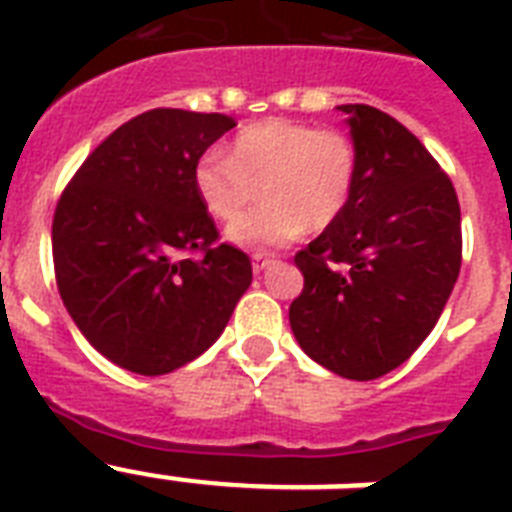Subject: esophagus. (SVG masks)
<instances>
[{
	"instance_id": "esophagus-1",
	"label": "esophagus",
	"mask_w": 512,
	"mask_h": 512,
	"mask_svg": "<svg viewBox=\"0 0 512 512\" xmlns=\"http://www.w3.org/2000/svg\"><path fill=\"white\" fill-rule=\"evenodd\" d=\"M273 263H276V257H273L271 252H255V255H252V268H255V273L265 271V268Z\"/></svg>"
}]
</instances>
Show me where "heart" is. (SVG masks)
<instances>
[{
  "instance_id": "obj_1",
  "label": "heart",
  "mask_w": 512,
  "mask_h": 512,
  "mask_svg": "<svg viewBox=\"0 0 512 512\" xmlns=\"http://www.w3.org/2000/svg\"><path fill=\"white\" fill-rule=\"evenodd\" d=\"M356 146L340 130H319L295 119H263L244 127L228 159L201 156L193 191L209 217L232 220L256 198L266 201L228 228L247 249L279 247L308 231H324L345 212L356 183Z\"/></svg>"
}]
</instances>
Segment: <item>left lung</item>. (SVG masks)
Wrapping results in <instances>:
<instances>
[{
    "mask_svg": "<svg viewBox=\"0 0 512 512\" xmlns=\"http://www.w3.org/2000/svg\"><path fill=\"white\" fill-rule=\"evenodd\" d=\"M356 146L345 212L295 255L289 305L300 348L348 380L396 369L436 327L462 265L452 180L404 124L364 103L340 106Z\"/></svg>",
    "mask_w": 512,
    "mask_h": 512,
    "instance_id": "obj_1",
    "label": "left lung"
}]
</instances>
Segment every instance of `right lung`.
<instances>
[{
  "instance_id": "right-lung-1",
  "label": "right lung",
  "mask_w": 512,
  "mask_h": 512,
  "mask_svg": "<svg viewBox=\"0 0 512 512\" xmlns=\"http://www.w3.org/2000/svg\"><path fill=\"white\" fill-rule=\"evenodd\" d=\"M233 127L225 114L146 111L111 132L60 196L58 292L92 348L122 369L156 377L201 356L252 284L249 257L217 241L193 191L196 162Z\"/></svg>"
}]
</instances>
